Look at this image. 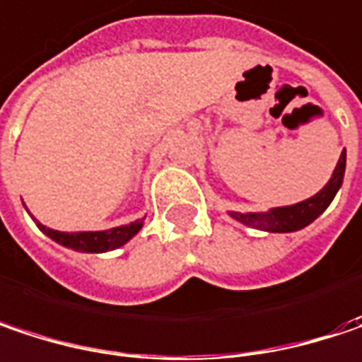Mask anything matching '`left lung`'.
I'll use <instances>...</instances> for the list:
<instances>
[{"label": "left lung", "mask_w": 362, "mask_h": 362, "mask_svg": "<svg viewBox=\"0 0 362 362\" xmlns=\"http://www.w3.org/2000/svg\"><path fill=\"white\" fill-rule=\"evenodd\" d=\"M346 170V151H342L338 165L332 174L329 182L307 201H300L296 205L290 207H276L267 214H230L234 219H238L240 223H245L248 228H259L265 232H296L305 226H309L315 221L319 215L327 209V205L334 201L336 192L340 190L342 180H344Z\"/></svg>", "instance_id": "8db88e82"}]
</instances>
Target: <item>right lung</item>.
<instances>
[{"instance_id":"obj_1","label":"right lung","mask_w":362,"mask_h":362,"mask_svg":"<svg viewBox=\"0 0 362 362\" xmlns=\"http://www.w3.org/2000/svg\"><path fill=\"white\" fill-rule=\"evenodd\" d=\"M37 226L43 234H47L57 245H64V247L74 248L81 252H105V250L119 248L122 245H126L134 234H139V230L143 228V219H136L128 226L103 230V232H74V234L51 230L43 223H37Z\"/></svg>"}]
</instances>
